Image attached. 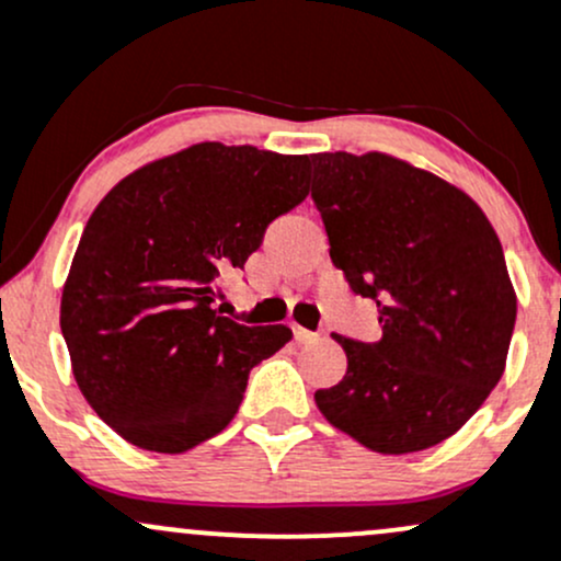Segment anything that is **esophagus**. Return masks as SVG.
<instances>
[{
  "label": "esophagus",
  "mask_w": 561,
  "mask_h": 561,
  "mask_svg": "<svg viewBox=\"0 0 561 561\" xmlns=\"http://www.w3.org/2000/svg\"><path fill=\"white\" fill-rule=\"evenodd\" d=\"M293 333H296V341L298 344H311V341H317L320 339V333H311V330H306V328H293Z\"/></svg>",
  "instance_id": "obj_1"
}]
</instances>
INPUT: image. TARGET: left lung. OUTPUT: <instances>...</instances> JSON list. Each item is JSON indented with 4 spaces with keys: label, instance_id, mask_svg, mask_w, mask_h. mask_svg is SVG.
I'll return each instance as SVG.
<instances>
[{
    "label": "left lung",
    "instance_id": "8db88e82",
    "mask_svg": "<svg viewBox=\"0 0 561 561\" xmlns=\"http://www.w3.org/2000/svg\"><path fill=\"white\" fill-rule=\"evenodd\" d=\"M311 167L330 257L381 325L376 344L333 335L346 376L317 389V409L370 451L438 446L508 359L516 290L497 233L468 193L387 152H317Z\"/></svg>",
    "mask_w": 561,
    "mask_h": 561
}]
</instances>
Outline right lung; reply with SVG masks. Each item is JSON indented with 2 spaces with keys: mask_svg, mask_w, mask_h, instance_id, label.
Segmentation results:
<instances>
[{
  "mask_svg": "<svg viewBox=\"0 0 561 561\" xmlns=\"http://www.w3.org/2000/svg\"><path fill=\"white\" fill-rule=\"evenodd\" d=\"M309 156L198 141L123 176L80 236L61 333L82 398L131 446L182 454L228 427L250 370L293 330L215 309L271 220L306 198Z\"/></svg>",
  "mask_w": 561,
  "mask_h": 561,
  "instance_id": "add662e5",
  "label": "right lung"
}]
</instances>
